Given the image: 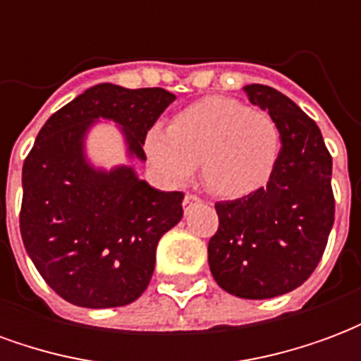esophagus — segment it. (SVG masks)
Returning <instances> with one entry per match:
<instances>
[{"label": "esophagus", "instance_id": "34e87169", "mask_svg": "<svg viewBox=\"0 0 361 361\" xmlns=\"http://www.w3.org/2000/svg\"><path fill=\"white\" fill-rule=\"evenodd\" d=\"M201 199L197 195H193V193H188V195L183 197V207H189V204H193V203H199Z\"/></svg>", "mask_w": 361, "mask_h": 361}]
</instances>
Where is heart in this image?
Returning <instances> with one entry per match:
<instances>
[{"label":"heart","mask_w":361,"mask_h":361,"mask_svg":"<svg viewBox=\"0 0 361 361\" xmlns=\"http://www.w3.org/2000/svg\"><path fill=\"white\" fill-rule=\"evenodd\" d=\"M142 149L168 185L181 188L197 162L212 195L240 199L265 185L280 150L271 114L228 96H207L180 110L166 127H150Z\"/></svg>","instance_id":"b5f03b06"}]
</instances>
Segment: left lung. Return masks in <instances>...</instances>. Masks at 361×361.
<instances>
[{"label":"left lung","instance_id":"obj_1","mask_svg":"<svg viewBox=\"0 0 361 361\" xmlns=\"http://www.w3.org/2000/svg\"><path fill=\"white\" fill-rule=\"evenodd\" d=\"M243 90L274 118L282 147L265 188L214 204L209 267L228 294L267 300L302 286L323 257L334 222L333 158L317 123L288 96L265 85Z\"/></svg>","mask_w":361,"mask_h":361}]
</instances>
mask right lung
<instances>
[{
  "instance_id": "1",
  "label": "right lung",
  "mask_w": 361,
  "mask_h": 361,
  "mask_svg": "<svg viewBox=\"0 0 361 361\" xmlns=\"http://www.w3.org/2000/svg\"><path fill=\"white\" fill-rule=\"evenodd\" d=\"M176 100L164 89L90 87L51 116L23 164L20 235L48 286L79 307L135 302L154 271L160 238L183 216L181 191H160L131 166L94 168L85 139L98 119L118 123L127 157Z\"/></svg>"
}]
</instances>
